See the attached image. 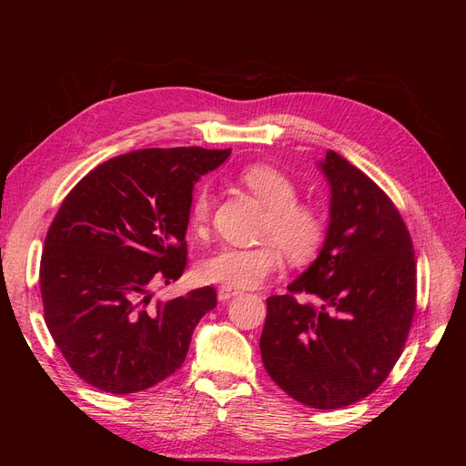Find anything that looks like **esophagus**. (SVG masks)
I'll return each mask as SVG.
<instances>
[{
    "mask_svg": "<svg viewBox=\"0 0 466 466\" xmlns=\"http://www.w3.org/2000/svg\"><path fill=\"white\" fill-rule=\"evenodd\" d=\"M241 291H238L237 288H229V286H219L218 289V299L219 301H228L231 298H235V295H238Z\"/></svg>",
    "mask_w": 466,
    "mask_h": 466,
    "instance_id": "obj_1",
    "label": "esophagus"
}]
</instances>
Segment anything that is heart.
<instances>
[{
    "instance_id": "heart-1",
    "label": "heart",
    "mask_w": 466,
    "mask_h": 466,
    "mask_svg": "<svg viewBox=\"0 0 466 466\" xmlns=\"http://www.w3.org/2000/svg\"><path fill=\"white\" fill-rule=\"evenodd\" d=\"M238 180L268 208L260 238L264 243L255 248L223 247L214 255L204 258L198 266V274L237 289L257 288L262 281L278 272L281 264L280 247L291 262H305L311 258L322 243L324 223L319 211L298 202V187L295 182L270 165H248ZM211 192L200 187L190 204V228L200 231L209 219Z\"/></svg>"
}]
</instances>
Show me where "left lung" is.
I'll use <instances>...</instances> for the list:
<instances>
[{
  "label": "left lung",
  "instance_id": "8db88e82",
  "mask_svg": "<svg viewBox=\"0 0 466 466\" xmlns=\"http://www.w3.org/2000/svg\"><path fill=\"white\" fill-rule=\"evenodd\" d=\"M320 171L330 185V221L317 260L268 298L260 354L291 399L319 410L371 394L399 361L416 313L412 238L389 196L340 153ZM298 292L319 306L299 304Z\"/></svg>",
  "mask_w": 466,
  "mask_h": 466
}]
</instances>
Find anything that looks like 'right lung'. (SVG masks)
I'll list each match as a JSON object with an SVG mask.
<instances>
[{
  "label": "right lung",
  "mask_w": 466,
  "mask_h": 466,
  "mask_svg": "<svg viewBox=\"0 0 466 466\" xmlns=\"http://www.w3.org/2000/svg\"><path fill=\"white\" fill-rule=\"evenodd\" d=\"M229 155L137 149L95 167L66 196L42 250L40 295L56 346L86 383L137 392L185 361L216 289L151 303V288L185 272L194 185Z\"/></svg>",
  "instance_id": "1"
}]
</instances>
